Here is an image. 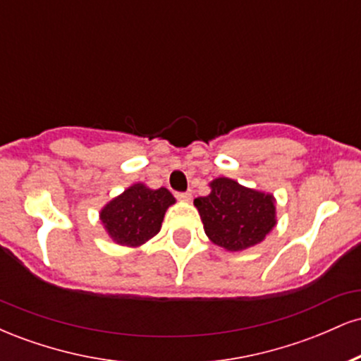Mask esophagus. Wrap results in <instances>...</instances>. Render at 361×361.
I'll return each mask as SVG.
<instances>
[{
    "label": "esophagus",
    "mask_w": 361,
    "mask_h": 361,
    "mask_svg": "<svg viewBox=\"0 0 361 361\" xmlns=\"http://www.w3.org/2000/svg\"><path fill=\"white\" fill-rule=\"evenodd\" d=\"M176 198H178V200L190 202V200H192V192H181V193H176Z\"/></svg>",
    "instance_id": "esophagus-1"
}]
</instances>
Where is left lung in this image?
<instances>
[{"label":"left lung","instance_id":"obj_1","mask_svg":"<svg viewBox=\"0 0 361 361\" xmlns=\"http://www.w3.org/2000/svg\"><path fill=\"white\" fill-rule=\"evenodd\" d=\"M207 197L195 198L205 234L227 251H241L261 243L275 227V198L246 188L231 178H215Z\"/></svg>","mask_w":361,"mask_h":361}]
</instances>
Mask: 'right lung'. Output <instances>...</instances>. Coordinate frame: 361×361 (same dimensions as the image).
Instances as JSON below:
<instances>
[{
  "label": "right lung",
  "instance_id": "1",
  "mask_svg": "<svg viewBox=\"0 0 361 361\" xmlns=\"http://www.w3.org/2000/svg\"><path fill=\"white\" fill-rule=\"evenodd\" d=\"M173 204L175 197L166 188L151 190L135 183L103 207L100 219L115 243L135 247L159 233L166 209Z\"/></svg>",
  "mask_w": 361,
  "mask_h": 361
}]
</instances>
